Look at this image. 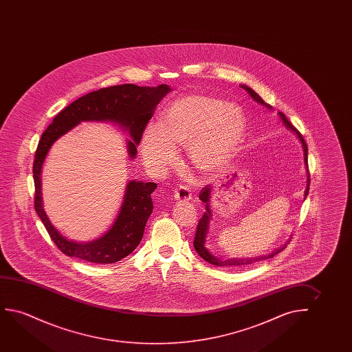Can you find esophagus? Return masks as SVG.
Segmentation results:
<instances>
[{"label":"esophagus","instance_id":"34e87169","mask_svg":"<svg viewBox=\"0 0 352 352\" xmlns=\"http://www.w3.org/2000/svg\"><path fill=\"white\" fill-rule=\"evenodd\" d=\"M174 198L177 202H188L191 199V191L185 186H180L174 191Z\"/></svg>","mask_w":352,"mask_h":352}]
</instances>
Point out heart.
I'll list each match as a JSON object with an SVG mask.
<instances>
[{
	"label": "heart",
	"mask_w": 352,
	"mask_h": 352,
	"mask_svg": "<svg viewBox=\"0 0 352 352\" xmlns=\"http://www.w3.org/2000/svg\"><path fill=\"white\" fill-rule=\"evenodd\" d=\"M246 118L241 107L210 95H188L172 102L161 122L146 125L140 154L155 174H164L185 146L188 164L198 173H217L231 162L244 140Z\"/></svg>",
	"instance_id": "obj_1"
}]
</instances>
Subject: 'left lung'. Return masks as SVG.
I'll use <instances>...</instances> for the list:
<instances>
[{"label": "left lung", "instance_id": "1", "mask_svg": "<svg viewBox=\"0 0 352 352\" xmlns=\"http://www.w3.org/2000/svg\"><path fill=\"white\" fill-rule=\"evenodd\" d=\"M239 87H243L249 95L251 98L258 103L260 106L265 107L267 111H273V107L270 106L268 103H265L260 95L257 92L254 91L250 87L241 84ZM280 116V120L283 122V125L289 131L292 132L297 138H298L302 148H303L304 155V167H305V173H307V188L304 191V199L307 198L309 193V185H310V177H309L308 170V146L304 142L303 137L300 135L298 131L294 129V125L287 120V118L285 116L284 113H278ZM212 186H206L202 188V191L199 193V199L206 204V212L203 214V217H201V220L198 222L197 231H196V236H195V241H193V246H195V250L197 252L198 255L202 257L203 260L207 261L209 263H212L214 265H219V267H228V268H233V267H241V265H252L255 262L258 261L267 260V258H272L273 256L279 254L280 251L284 250L287 244H284L283 246H280L279 249H275L273 252H270L268 255L256 256V257H233V258H223L221 256H217L215 254H212V251L208 250L207 246H206V241H207L208 233H209V227H210V221H212V209H210V198H212Z\"/></svg>", "mask_w": 352, "mask_h": 352}]
</instances>
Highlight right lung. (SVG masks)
Wrapping results in <instances>:
<instances>
[{
	"instance_id": "add662e5",
	"label": "right lung",
	"mask_w": 352,
	"mask_h": 352,
	"mask_svg": "<svg viewBox=\"0 0 352 352\" xmlns=\"http://www.w3.org/2000/svg\"><path fill=\"white\" fill-rule=\"evenodd\" d=\"M169 91L172 89L167 84L156 87L122 84L100 89L72 102L44 131L34 154V209L49 236L65 255L97 265L114 263L130 255L142 241L145 225L154 209L151 193L157 185L131 180L126 185L124 201L111 228L94 241H72L54 226L44 212L42 168L49 150L60 137L82 121H98L111 122L130 135V140H126L127 153L131 160L135 159L145 126Z\"/></svg>"
}]
</instances>
